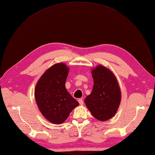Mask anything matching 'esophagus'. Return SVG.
Listing matches in <instances>:
<instances>
[{"instance_id":"obj_1","label":"esophagus","mask_w":155,"mask_h":155,"mask_svg":"<svg viewBox=\"0 0 155 155\" xmlns=\"http://www.w3.org/2000/svg\"><path fill=\"white\" fill-rule=\"evenodd\" d=\"M78 102H79V104H80V105H83V100H82V99H78Z\"/></svg>"}]
</instances>
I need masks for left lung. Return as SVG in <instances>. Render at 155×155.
<instances>
[{
    "label": "left lung",
    "mask_w": 155,
    "mask_h": 155,
    "mask_svg": "<svg viewBox=\"0 0 155 155\" xmlns=\"http://www.w3.org/2000/svg\"><path fill=\"white\" fill-rule=\"evenodd\" d=\"M91 73L94 86L91 94L84 99V103L93 116L105 121L115 116L120 106V85L112 72L102 64L94 68Z\"/></svg>",
    "instance_id": "1"
}]
</instances>
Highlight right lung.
Returning a JSON list of instances; mask_svg holds the SVG:
<instances>
[{
    "label": "right lung",
    "mask_w": 155,
    "mask_h": 155,
    "mask_svg": "<svg viewBox=\"0 0 155 155\" xmlns=\"http://www.w3.org/2000/svg\"><path fill=\"white\" fill-rule=\"evenodd\" d=\"M69 68L66 64H53L42 74L35 85L34 95L40 112L53 124H61L79 105L65 88Z\"/></svg>",
    "instance_id": "right-lung-1"
}]
</instances>
